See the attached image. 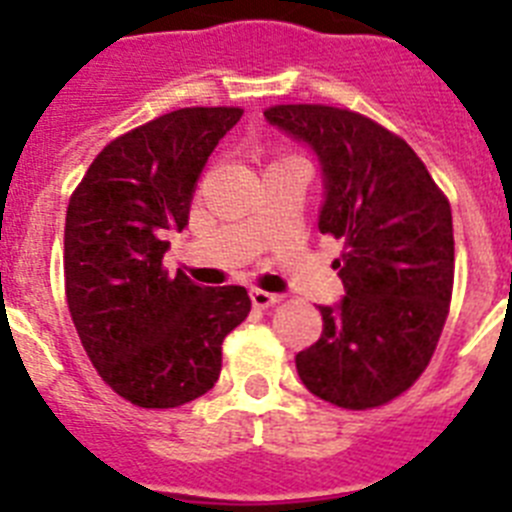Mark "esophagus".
Returning a JSON list of instances; mask_svg holds the SVG:
<instances>
[{"instance_id": "34e87169", "label": "esophagus", "mask_w": 512, "mask_h": 512, "mask_svg": "<svg viewBox=\"0 0 512 512\" xmlns=\"http://www.w3.org/2000/svg\"><path fill=\"white\" fill-rule=\"evenodd\" d=\"M251 302L256 307H261V310H266V307L277 305L279 295H274V292H266V289H251Z\"/></svg>"}]
</instances>
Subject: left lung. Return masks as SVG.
Masks as SVG:
<instances>
[{
    "label": "left lung",
    "mask_w": 512,
    "mask_h": 512,
    "mask_svg": "<svg viewBox=\"0 0 512 512\" xmlns=\"http://www.w3.org/2000/svg\"><path fill=\"white\" fill-rule=\"evenodd\" d=\"M264 115L318 153L325 174L318 228L343 241L333 269L346 297L320 307L323 336L297 354V374L338 408L387 405L418 382L449 318V200L400 135L359 112L274 104Z\"/></svg>",
    "instance_id": "1"
}]
</instances>
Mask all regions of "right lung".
<instances>
[{
	"mask_svg": "<svg viewBox=\"0 0 512 512\" xmlns=\"http://www.w3.org/2000/svg\"><path fill=\"white\" fill-rule=\"evenodd\" d=\"M241 107H184L110 140L74 189L63 233L71 320L104 384L166 410L212 390L223 338L251 312L246 287H200L164 269L207 156Z\"/></svg>",
	"mask_w": 512,
	"mask_h": 512,
	"instance_id": "1",
	"label": "right lung"
}]
</instances>
